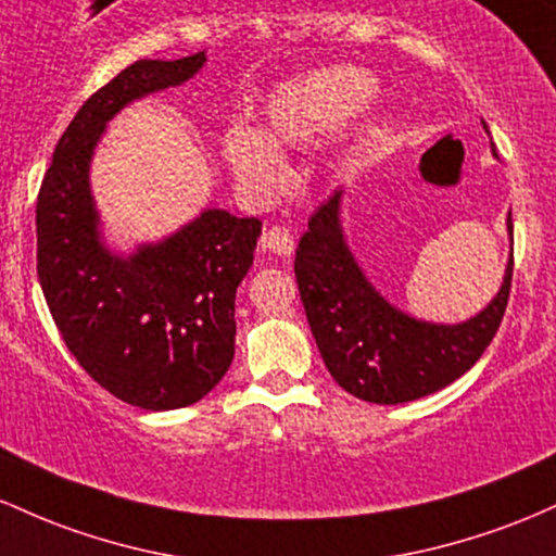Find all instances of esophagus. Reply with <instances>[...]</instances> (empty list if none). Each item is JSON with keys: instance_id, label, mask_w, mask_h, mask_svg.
I'll list each match as a JSON object with an SVG mask.
<instances>
[{"instance_id": "1", "label": "esophagus", "mask_w": 556, "mask_h": 556, "mask_svg": "<svg viewBox=\"0 0 556 556\" xmlns=\"http://www.w3.org/2000/svg\"><path fill=\"white\" fill-rule=\"evenodd\" d=\"M262 249L278 254V257H289L294 252V236L286 226H270L262 233Z\"/></svg>"}]
</instances>
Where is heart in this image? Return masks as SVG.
<instances>
[{
  "instance_id": "b5f03b06",
  "label": "heart",
  "mask_w": 556,
  "mask_h": 556,
  "mask_svg": "<svg viewBox=\"0 0 556 556\" xmlns=\"http://www.w3.org/2000/svg\"><path fill=\"white\" fill-rule=\"evenodd\" d=\"M370 93V80L354 71H330L286 86L265 108L262 137L247 126H230L223 136V154L241 189L249 194H270L286 184V162L280 147H304L326 130L346 121Z\"/></svg>"
}]
</instances>
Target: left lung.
Listing matches in <instances>:
<instances>
[{"mask_svg": "<svg viewBox=\"0 0 556 556\" xmlns=\"http://www.w3.org/2000/svg\"><path fill=\"white\" fill-rule=\"evenodd\" d=\"M339 204L336 191L315 210L294 260L299 296L328 372L349 394L372 404L435 394L465 376L494 341L513 289L515 254L502 289L480 315L463 326L422 323L391 307L362 276L341 233Z\"/></svg>", "mask_w": 556, "mask_h": 556, "instance_id": "1", "label": "left lung"}]
</instances>
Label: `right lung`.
<instances>
[{
  "label": "right lung",
  "mask_w": 556,
  "mask_h": 556,
  "mask_svg": "<svg viewBox=\"0 0 556 556\" xmlns=\"http://www.w3.org/2000/svg\"><path fill=\"white\" fill-rule=\"evenodd\" d=\"M202 65L204 52L136 60L91 93L58 141L36 202V270L62 341L112 396L154 413L189 407L228 372L236 289L262 223L207 210L162 244L115 257L99 241L89 160L115 112Z\"/></svg>",
  "instance_id": "add662e5"
}]
</instances>
